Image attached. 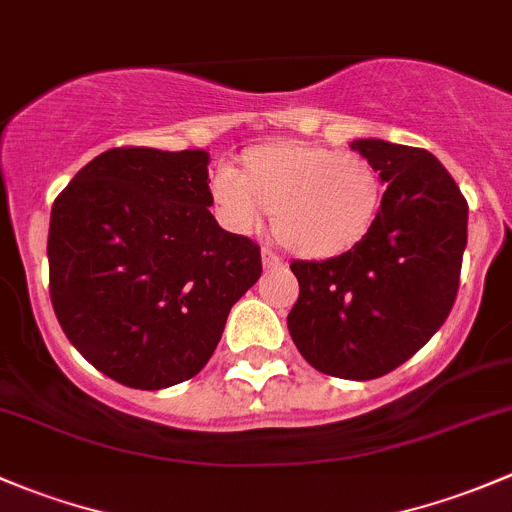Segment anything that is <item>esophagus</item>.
<instances>
[{
    "label": "esophagus",
    "mask_w": 512,
    "mask_h": 512,
    "mask_svg": "<svg viewBox=\"0 0 512 512\" xmlns=\"http://www.w3.org/2000/svg\"><path fill=\"white\" fill-rule=\"evenodd\" d=\"M262 265H265V270H280V267H285V262L272 250H262Z\"/></svg>",
    "instance_id": "obj_1"
}]
</instances>
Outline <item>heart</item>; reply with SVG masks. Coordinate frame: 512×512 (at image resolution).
<instances>
[{
	"label": "heart",
	"instance_id": "heart-1",
	"mask_svg": "<svg viewBox=\"0 0 512 512\" xmlns=\"http://www.w3.org/2000/svg\"><path fill=\"white\" fill-rule=\"evenodd\" d=\"M210 195L237 230L272 213L289 252L327 260L366 237L381 205L379 170L364 156L307 141H277L242 153L235 173L215 175Z\"/></svg>",
	"mask_w": 512,
	"mask_h": 512
}]
</instances>
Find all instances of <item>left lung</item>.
<instances>
[{"label":"left lung","mask_w":512,"mask_h":512,"mask_svg":"<svg viewBox=\"0 0 512 512\" xmlns=\"http://www.w3.org/2000/svg\"><path fill=\"white\" fill-rule=\"evenodd\" d=\"M352 148L379 170L381 210L349 252L289 265L299 297L287 327L317 371L369 381L411 359L446 322L461 280L468 203L423 148L379 138Z\"/></svg>","instance_id":"left-lung-1"}]
</instances>
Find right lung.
<instances>
[{
  "mask_svg": "<svg viewBox=\"0 0 512 512\" xmlns=\"http://www.w3.org/2000/svg\"><path fill=\"white\" fill-rule=\"evenodd\" d=\"M208 163L205 151L111 148L51 208L56 319L89 364L131 389L193 379L262 275L260 245L210 213Z\"/></svg>",
  "mask_w": 512,
  "mask_h": 512,
  "instance_id": "add662e5",
  "label": "right lung"
}]
</instances>
